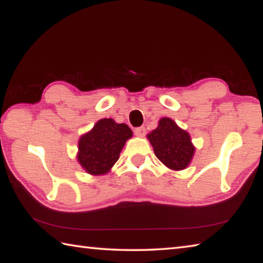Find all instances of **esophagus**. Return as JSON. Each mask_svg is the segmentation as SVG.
Returning <instances> with one entry per match:
<instances>
[{
  "label": "esophagus",
  "mask_w": 263,
  "mask_h": 263,
  "mask_svg": "<svg viewBox=\"0 0 263 263\" xmlns=\"http://www.w3.org/2000/svg\"><path fill=\"white\" fill-rule=\"evenodd\" d=\"M135 135L137 136V137H144L145 135H146V128H145V126H140V127H137L136 130H135Z\"/></svg>",
  "instance_id": "obj_1"
}]
</instances>
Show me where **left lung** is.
<instances>
[{"mask_svg":"<svg viewBox=\"0 0 263 263\" xmlns=\"http://www.w3.org/2000/svg\"><path fill=\"white\" fill-rule=\"evenodd\" d=\"M147 139L157 158L172 171H183L193 160L195 146L190 135L171 118L160 119L158 127L148 133Z\"/></svg>","mask_w":263,"mask_h":263,"instance_id":"8db88e82","label":"left lung"}]
</instances>
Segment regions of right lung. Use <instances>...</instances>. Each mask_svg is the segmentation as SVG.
Masks as SVG:
<instances>
[{"instance_id": "right-lung-1", "label": "right lung", "mask_w": 263, "mask_h": 263, "mask_svg": "<svg viewBox=\"0 0 263 263\" xmlns=\"http://www.w3.org/2000/svg\"><path fill=\"white\" fill-rule=\"evenodd\" d=\"M133 132L126 124L102 118L78 141L77 159L88 174L99 176L110 172L119 159L125 142Z\"/></svg>"}]
</instances>
